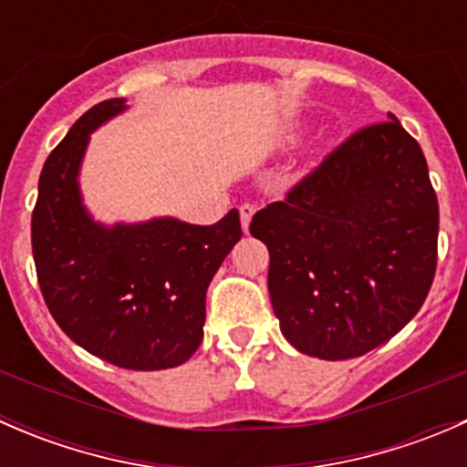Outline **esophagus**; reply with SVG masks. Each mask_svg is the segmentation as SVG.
Here are the masks:
<instances>
[{
  "mask_svg": "<svg viewBox=\"0 0 467 467\" xmlns=\"http://www.w3.org/2000/svg\"><path fill=\"white\" fill-rule=\"evenodd\" d=\"M253 214H255V205H251V203H242V205H239V219H242L244 233H248V225H251Z\"/></svg>",
  "mask_w": 467,
  "mask_h": 467,
  "instance_id": "obj_1",
  "label": "esophagus"
}]
</instances>
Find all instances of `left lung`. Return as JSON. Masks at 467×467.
<instances>
[{"mask_svg": "<svg viewBox=\"0 0 467 467\" xmlns=\"http://www.w3.org/2000/svg\"><path fill=\"white\" fill-rule=\"evenodd\" d=\"M268 248V294L296 350L327 361L370 352L425 303L438 201L420 144L398 117L357 130L251 221Z\"/></svg>", "mask_w": 467, "mask_h": 467, "instance_id": "8db88e82", "label": "left lung"}]
</instances>
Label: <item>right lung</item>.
<instances>
[{"mask_svg":"<svg viewBox=\"0 0 467 467\" xmlns=\"http://www.w3.org/2000/svg\"><path fill=\"white\" fill-rule=\"evenodd\" d=\"M121 110L124 99L89 108L42 167L31 216L37 285L54 321L89 355L129 370L173 368L203 341L205 291L242 223L237 210L214 225L92 221L78 169L89 133Z\"/></svg>","mask_w":467,"mask_h":467,"instance_id":"add662e5","label":"right lung"}]
</instances>
